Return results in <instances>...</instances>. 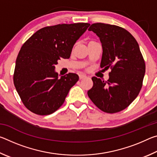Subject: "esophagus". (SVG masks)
Listing matches in <instances>:
<instances>
[{"mask_svg":"<svg viewBox=\"0 0 157 157\" xmlns=\"http://www.w3.org/2000/svg\"><path fill=\"white\" fill-rule=\"evenodd\" d=\"M79 79H82L86 78V75H82V74H80V75H79Z\"/></svg>","mask_w":157,"mask_h":157,"instance_id":"obj_1","label":"esophagus"}]
</instances>
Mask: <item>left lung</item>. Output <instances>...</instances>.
<instances>
[{"label":"left lung","instance_id":"8db88e82","mask_svg":"<svg viewBox=\"0 0 157 157\" xmlns=\"http://www.w3.org/2000/svg\"><path fill=\"white\" fill-rule=\"evenodd\" d=\"M99 37L102 47L100 67L111 69L104 81L93 77L87 92L95 105L106 113L124 109L138 96L145 73V63L134 36L119 26L94 23L89 28Z\"/></svg>","mask_w":157,"mask_h":157}]
</instances>
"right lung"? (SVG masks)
Masks as SVG:
<instances>
[{
    "label": "right lung",
    "mask_w": 157,
    "mask_h": 157,
    "mask_svg": "<svg viewBox=\"0 0 157 157\" xmlns=\"http://www.w3.org/2000/svg\"><path fill=\"white\" fill-rule=\"evenodd\" d=\"M87 23L59 24L40 29L21 47L16 61L14 84L23 105L38 115H49L64 102L79 76L68 73L58 78L55 65L68 59Z\"/></svg>",
    "instance_id": "add662e5"
}]
</instances>
